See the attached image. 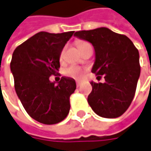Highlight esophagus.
I'll use <instances>...</instances> for the list:
<instances>
[{"label": "esophagus", "instance_id": "esophagus-1", "mask_svg": "<svg viewBox=\"0 0 151 151\" xmlns=\"http://www.w3.org/2000/svg\"><path fill=\"white\" fill-rule=\"evenodd\" d=\"M76 85H77V87H80V85H81V83L77 82L76 83Z\"/></svg>", "mask_w": 151, "mask_h": 151}]
</instances>
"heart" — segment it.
<instances>
[{
    "label": "heart",
    "mask_w": 151,
    "mask_h": 151,
    "mask_svg": "<svg viewBox=\"0 0 151 151\" xmlns=\"http://www.w3.org/2000/svg\"><path fill=\"white\" fill-rule=\"evenodd\" d=\"M89 45L88 42H85V41H81L78 44V46L79 50L82 49L83 47H84L85 45ZM64 52H65V49L63 50V51L61 52V59H63V56H64ZM84 70L78 66H71L68 68H66L64 70V74L68 77H70V78H73L74 79H77V80H80L83 78V75H84Z\"/></svg>",
    "instance_id": "1"
}]
</instances>
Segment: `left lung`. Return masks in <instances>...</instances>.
Returning a JSON list of instances; mask_svg holds the SVG:
<instances>
[{
	"instance_id": "left-lung-1",
	"label": "left lung",
	"mask_w": 151,
	"mask_h": 151,
	"mask_svg": "<svg viewBox=\"0 0 151 151\" xmlns=\"http://www.w3.org/2000/svg\"><path fill=\"white\" fill-rule=\"evenodd\" d=\"M74 36L92 44L95 59L91 72L105 78V83L90 82L88 105L102 117L120 116L134 99L140 75L139 50L126 35L104 27L78 31Z\"/></svg>"
}]
</instances>
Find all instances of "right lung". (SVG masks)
Masks as SVG:
<instances>
[{
  "label": "right lung",
  "mask_w": 151,
  "mask_h": 151,
  "mask_svg": "<svg viewBox=\"0 0 151 151\" xmlns=\"http://www.w3.org/2000/svg\"><path fill=\"white\" fill-rule=\"evenodd\" d=\"M73 33L40 32L13 51L10 68L17 95L28 114L39 122L56 124L69 113L75 80L62 77L56 84L50 76L58 71L61 52Z\"/></svg>",
  "instance_id": "obj_1"
}]
</instances>
